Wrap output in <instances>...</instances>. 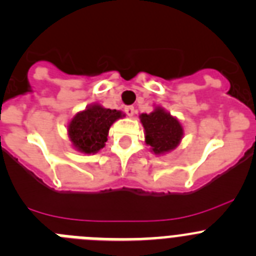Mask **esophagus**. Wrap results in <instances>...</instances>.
I'll use <instances>...</instances> for the list:
<instances>
[{"label":"esophagus","mask_w":256,"mask_h":256,"mask_svg":"<svg viewBox=\"0 0 256 256\" xmlns=\"http://www.w3.org/2000/svg\"><path fill=\"white\" fill-rule=\"evenodd\" d=\"M125 112L128 116H134V114H135V108H134L132 106H126L125 107Z\"/></svg>","instance_id":"esophagus-1"}]
</instances>
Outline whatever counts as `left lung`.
Instances as JSON below:
<instances>
[{
  "instance_id": "1",
  "label": "left lung",
  "mask_w": 256,
  "mask_h": 256,
  "mask_svg": "<svg viewBox=\"0 0 256 256\" xmlns=\"http://www.w3.org/2000/svg\"><path fill=\"white\" fill-rule=\"evenodd\" d=\"M145 128V142L155 154H164L176 149L182 140L183 128L176 117L156 107L152 114L140 116Z\"/></svg>"
}]
</instances>
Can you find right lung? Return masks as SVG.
Here are the masks:
<instances>
[{
    "label": "right lung",
    "mask_w": 256,
    "mask_h": 256,
    "mask_svg": "<svg viewBox=\"0 0 256 256\" xmlns=\"http://www.w3.org/2000/svg\"><path fill=\"white\" fill-rule=\"evenodd\" d=\"M122 116V112L117 110L104 108L100 104L90 106L72 118L69 139L80 152L94 154L104 146L112 124Z\"/></svg>",
    "instance_id": "1"
}]
</instances>
